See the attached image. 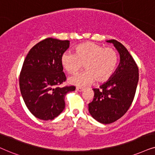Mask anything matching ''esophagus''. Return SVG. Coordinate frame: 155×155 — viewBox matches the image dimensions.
Here are the masks:
<instances>
[{
    "instance_id": "esophagus-1",
    "label": "esophagus",
    "mask_w": 155,
    "mask_h": 155,
    "mask_svg": "<svg viewBox=\"0 0 155 155\" xmlns=\"http://www.w3.org/2000/svg\"><path fill=\"white\" fill-rule=\"evenodd\" d=\"M76 90L77 91L81 92V91H84V89H83V88H81V87H76Z\"/></svg>"
}]
</instances>
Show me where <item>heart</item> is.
<instances>
[{
    "label": "heart",
    "mask_w": 155,
    "mask_h": 155,
    "mask_svg": "<svg viewBox=\"0 0 155 155\" xmlns=\"http://www.w3.org/2000/svg\"><path fill=\"white\" fill-rule=\"evenodd\" d=\"M118 56L112 48H104L93 42H85L76 47L75 53L65 52L61 58L62 66L68 73L75 74L82 67L85 71L68 78V82L78 87H86L96 80H108L116 68Z\"/></svg>",
    "instance_id": "obj_1"
}]
</instances>
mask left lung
I'll return each mask as SVG.
<instances>
[{"label": "left lung", "instance_id": "1", "mask_svg": "<svg viewBox=\"0 0 155 155\" xmlns=\"http://www.w3.org/2000/svg\"><path fill=\"white\" fill-rule=\"evenodd\" d=\"M113 44L119 54L118 67L111 76L99 87L93 89L94 99L89 104V111L101 124H111L121 118L132 104L139 81V70L134 58L121 43Z\"/></svg>", "mask_w": 155, "mask_h": 155}]
</instances>
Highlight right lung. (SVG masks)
Instances as JSON below:
<instances>
[{
    "instance_id": "add662e5",
    "label": "right lung",
    "mask_w": 155,
    "mask_h": 155,
    "mask_svg": "<svg viewBox=\"0 0 155 155\" xmlns=\"http://www.w3.org/2000/svg\"><path fill=\"white\" fill-rule=\"evenodd\" d=\"M70 41L48 38L35 45L25 57L19 77L27 108L42 120H52L65 108V96L75 87H58L66 81L61 58Z\"/></svg>"
}]
</instances>
